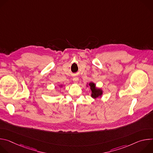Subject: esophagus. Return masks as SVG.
<instances>
[{
    "instance_id": "34e87169",
    "label": "esophagus",
    "mask_w": 153,
    "mask_h": 153,
    "mask_svg": "<svg viewBox=\"0 0 153 153\" xmlns=\"http://www.w3.org/2000/svg\"><path fill=\"white\" fill-rule=\"evenodd\" d=\"M73 82H74V83H77V82L79 81V79H78V77H74L73 79Z\"/></svg>"
}]
</instances>
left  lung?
<instances>
[{"label":"left lung","mask_w":153,"mask_h":153,"mask_svg":"<svg viewBox=\"0 0 153 153\" xmlns=\"http://www.w3.org/2000/svg\"><path fill=\"white\" fill-rule=\"evenodd\" d=\"M89 86H90V89L91 90V97L93 99H96L97 97H100L103 94V91L101 88H98L96 87L95 83L93 82H90L89 83Z\"/></svg>","instance_id":"obj_1"}]
</instances>
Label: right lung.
I'll return each mask as SVG.
<instances>
[{
    "label": "right lung",
    "mask_w": 153,
    "mask_h": 153,
    "mask_svg": "<svg viewBox=\"0 0 153 153\" xmlns=\"http://www.w3.org/2000/svg\"><path fill=\"white\" fill-rule=\"evenodd\" d=\"M60 86H62V85H60Z\"/></svg>",
    "instance_id": "add662e5"
}]
</instances>
